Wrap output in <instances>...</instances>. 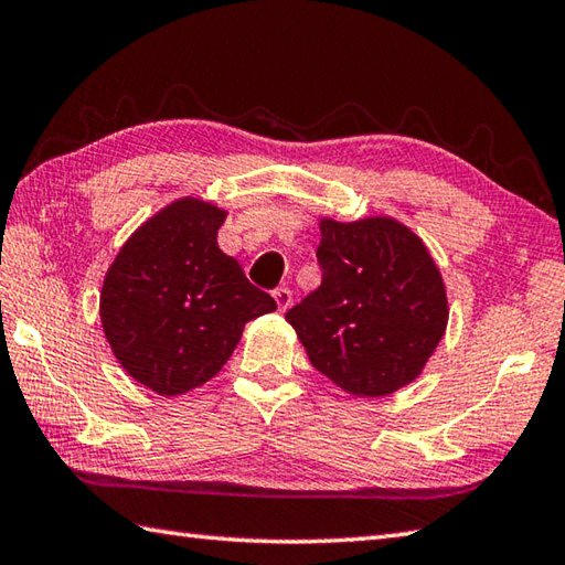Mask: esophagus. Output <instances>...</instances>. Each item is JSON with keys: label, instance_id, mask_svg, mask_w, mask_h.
I'll list each match as a JSON object with an SVG mask.
<instances>
[{"label": "esophagus", "instance_id": "1", "mask_svg": "<svg viewBox=\"0 0 565 565\" xmlns=\"http://www.w3.org/2000/svg\"><path fill=\"white\" fill-rule=\"evenodd\" d=\"M291 298H294V294H291V289H286V286L274 289V301H276V306H279V311H286V308L291 306Z\"/></svg>", "mask_w": 565, "mask_h": 565}]
</instances>
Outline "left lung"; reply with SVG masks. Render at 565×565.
<instances>
[{
  "instance_id": "left-lung-1",
  "label": "left lung",
  "mask_w": 565,
  "mask_h": 565,
  "mask_svg": "<svg viewBox=\"0 0 565 565\" xmlns=\"http://www.w3.org/2000/svg\"><path fill=\"white\" fill-rule=\"evenodd\" d=\"M320 286L286 311L311 364L358 396H386L422 374L448 323L440 271L390 217L320 223Z\"/></svg>"
}]
</instances>
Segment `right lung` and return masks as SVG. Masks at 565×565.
<instances>
[{"instance_id": "1", "label": "right lung", "mask_w": 565, "mask_h": 565, "mask_svg": "<svg viewBox=\"0 0 565 565\" xmlns=\"http://www.w3.org/2000/svg\"><path fill=\"white\" fill-rule=\"evenodd\" d=\"M223 223L220 207L181 198L127 239L105 276L99 316L115 358L161 396L215 377L247 320L276 308L217 247Z\"/></svg>"}]
</instances>
